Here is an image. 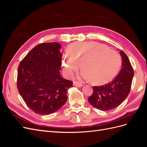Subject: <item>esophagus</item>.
<instances>
[{"label": "esophagus", "mask_w": 147, "mask_h": 147, "mask_svg": "<svg viewBox=\"0 0 147 147\" xmlns=\"http://www.w3.org/2000/svg\"><path fill=\"white\" fill-rule=\"evenodd\" d=\"M73 84L75 86H77V87H82L83 86L82 83L77 82V81H74L73 83Z\"/></svg>", "instance_id": "1"}]
</instances>
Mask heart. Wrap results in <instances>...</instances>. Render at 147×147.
<instances>
[{"label": "heart", "instance_id": "1", "mask_svg": "<svg viewBox=\"0 0 147 147\" xmlns=\"http://www.w3.org/2000/svg\"><path fill=\"white\" fill-rule=\"evenodd\" d=\"M82 65V76L96 84L109 82L116 75L121 66V57L112 49L95 42L72 44L68 54L63 56L62 65L65 73L72 76Z\"/></svg>", "mask_w": 147, "mask_h": 147}]
</instances>
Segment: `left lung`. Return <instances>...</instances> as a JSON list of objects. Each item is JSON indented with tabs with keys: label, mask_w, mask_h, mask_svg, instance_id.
I'll list each match as a JSON object with an SVG mask.
<instances>
[{
	"label": "left lung",
	"mask_w": 147,
	"mask_h": 147,
	"mask_svg": "<svg viewBox=\"0 0 147 147\" xmlns=\"http://www.w3.org/2000/svg\"><path fill=\"white\" fill-rule=\"evenodd\" d=\"M119 53L122 66L117 76L104 85L93 86L92 94L88 97L89 102L97 109H114L126 99L131 91L134 70L127 55L122 50Z\"/></svg>",
	"instance_id": "left-lung-1"
}]
</instances>
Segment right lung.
Segmentation results:
<instances>
[{"instance_id": "obj_1", "label": "right lung", "mask_w": 147, "mask_h": 147, "mask_svg": "<svg viewBox=\"0 0 147 147\" xmlns=\"http://www.w3.org/2000/svg\"><path fill=\"white\" fill-rule=\"evenodd\" d=\"M61 45L42 43L32 48L18 69L17 88L28 107L35 113L50 115L63 107L73 82L60 75Z\"/></svg>"}]
</instances>
